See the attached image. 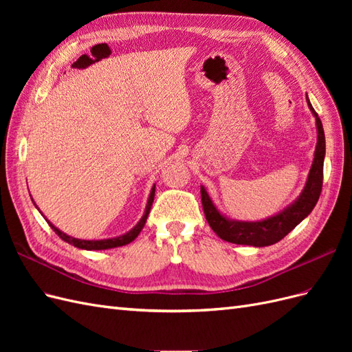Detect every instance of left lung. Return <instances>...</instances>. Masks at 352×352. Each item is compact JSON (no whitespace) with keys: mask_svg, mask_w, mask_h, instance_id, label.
I'll return each instance as SVG.
<instances>
[{"mask_svg":"<svg viewBox=\"0 0 352 352\" xmlns=\"http://www.w3.org/2000/svg\"><path fill=\"white\" fill-rule=\"evenodd\" d=\"M308 109L316 117L317 126V145L314 151L313 164L308 173L305 186L292 204L283 208L280 212L258 221H242L232 220L226 217L214 206L204 186H201V201L204 214L210 228L217 233V236L223 241H228L238 245H251V247H269L283 239L287 233L295 229L300 223L310 214L316 207L318 197L322 192L323 185V163L326 154L324 131L320 117L314 111L313 105L307 97Z\"/></svg>","mask_w":352,"mask_h":352,"instance_id":"8db88e82","label":"left lung"}]
</instances>
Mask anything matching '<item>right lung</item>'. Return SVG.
<instances>
[{"label":"right lung","instance_id":"right-lung-1","mask_svg":"<svg viewBox=\"0 0 352 352\" xmlns=\"http://www.w3.org/2000/svg\"><path fill=\"white\" fill-rule=\"evenodd\" d=\"M154 195H155V185H153V188H151V192H150V197H148V201H146V207H145V211H144V216L141 217V220L136 223V225L129 230V232H126V233H123V235H120V236H116V238H109V239H78V238H73V236H69L67 233H65V232H61L58 228H56L54 225H52V223L50 221V220H47L48 221V225L51 226V229L54 230L57 235L63 239V241H66V242H69L70 245H73V247H76V248H80V250H87V251H92V250H110V248H117V247H123V245H127V243H131L138 235H140V232L142 230V228L145 226V221H146V219H148V214H150V210H151V206H153V202H154ZM35 207L38 208V206L35 204ZM39 210V208H38ZM42 214V212H41ZM45 217V216H44Z\"/></svg>","mask_w":352,"mask_h":352}]
</instances>
